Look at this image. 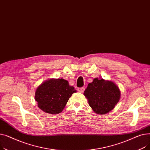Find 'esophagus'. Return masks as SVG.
Listing matches in <instances>:
<instances>
[{
  "mask_svg": "<svg viewBox=\"0 0 150 150\" xmlns=\"http://www.w3.org/2000/svg\"><path fill=\"white\" fill-rule=\"evenodd\" d=\"M84 90H85V88H84V87L78 88V91L79 92H81V93L83 92L84 91Z\"/></svg>",
  "mask_w": 150,
  "mask_h": 150,
  "instance_id": "esophagus-1",
  "label": "esophagus"
}]
</instances>
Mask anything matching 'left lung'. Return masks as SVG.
<instances>
[{"label":"left lung","mask_w":150,"mask_h":150,"mask_svg":"<svg viewBox=\"0 0 150 150\" xmlns=\"http://www.w3.org/2000/svg\"><path fill=\"white\" fill-rule=\"evenodd\" d=\"M89 105L98 114H106L113 109L120 98V92L115 84L103 78H94L84 92Z\"/></svg>","instance_id":"left-lung-1"}]
</instances>
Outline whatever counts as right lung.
<instances>
[{
	"label": "right lung",
	"instance_id": "add662e5",
	"mask_svg": "<svg viewBox=\"0 0 150 150\" xmlns=\"http://www.w3.org/2000/svg\"><path fill=\"white\" fill-rule=\"evenodd\" d=\"M66 80L51 79L41 84L35 92L38 107L45 112L57 114L62 111L66 103L75 92Z\"/></svg>",
	"mask_w": 150,
	"mask_h": 150
}]
</instances>
